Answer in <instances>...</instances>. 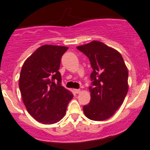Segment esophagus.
I'll list each match as a JSON object with an SVG mask.
<instances>
[{
  "label": "esophagus",
  "instance_id": "1",
  "mask_svg": "<svg viewBox=\"0 0 150 150\" xmlns=\"http://www.w3.org/2000/svg\"><path fill=\"white\" fill-rule=\"evenodd\" d=\"M75 92L76 93H81V89H75Z\"/></svg>",
  "mask_w": 150,
  "mask_h": 150
}]
</instances>
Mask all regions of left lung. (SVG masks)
<instances>
[{
  "instance_id": "1",
  "label": "left lung",
  "mask_w": 150,
  "mask_h": 150,
  "mask_svg": "<svg viewBox=\"0 0 150 150\" xmlns=\"http://www.w3.org/2000/svg\"><path fill=\"white\" fill-rule=\"evenodd\" d=\"M91 62L90 103L83 106L88 119L101 121L114 115L128 93V72L121 54L99 41L77 47Z\"/></svg>"
}]
</instances>
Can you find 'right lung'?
I'll return each mask as SVG.
<instances>
[{
	"label": "right lung",
	"instance_id": "right-lung-1",
	"mask_svg": "<svg viewBox=\"0 0 150 150\" xmlns=\"http://www.w3.org/2000/svg\"><path fill=\"white\" fill-rule=\"evenodd\" d=\"M67 47L43 45L24 63L19 87L30 115L43 124L63 118L73 94L62 86L59 69Z\"/></svg>",
	"mask_w": 150,
	"mask_h": 150
}]
</instances>
